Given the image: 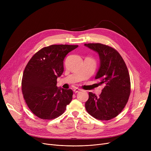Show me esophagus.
<instances>
[{
	"label": "esophagus",
	"mask_w": 151,
	"mask_h": 151,
	"mask_svg": "<svg viewBox=\"0 0 151 151\" xmlns=\"http://www.w3.org/2000/svg\"><path fill=\"white\" fill-rule=\"evenodd\" d=\"M81 90L80 89H79V88H75L74 89H73V92H75V93H78V92H80V91H81Z\"/></svg>",
	"instance_id": "1"
}]
</instances>
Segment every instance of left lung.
I'll list each match as a JSON object with an SVG mask.
<instances>
[{"label": "left lung", "instance_id": "left-lung-1", "mask_svg": "<svg viewBox=\"0 0 151 151\" xmlns=\"http://www.w3.org/2000/svg\"><path fill=\"white\" fill-rule=\"evenodd\" d=\"M84 45L99 54L100 67L95 79L99 80V85L104 86L99 97L89 93L86 109L98 120L112 119L121 113L129 100L131 84L127 67L120 54L113 47L101 43Z\"/></svg>", "mask_w": 151, "mask_h": 151}]
</instances>
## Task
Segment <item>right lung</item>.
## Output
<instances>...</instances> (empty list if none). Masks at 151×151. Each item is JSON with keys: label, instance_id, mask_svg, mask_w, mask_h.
I'll list each match as a JSON object with an SVG mask.
<instances>
[{"label": "right lung", "instance_id": "right-lung-1", "mask_svg": "<svg viewBox=\"0 0 151 151\" xmlns=\"http://www.w3.org/2000/svg\"><path fill=\"white\" fill-rule=\"evenodd\" d=\"M78 45H52L43 47L28 62L21 90L29 109L42 119L62 115L72 100L73 91L58 88L57 79L63 71V59Z\"/></svg>", "mask_w": 151, "mask_h": 151}]
</instances>
